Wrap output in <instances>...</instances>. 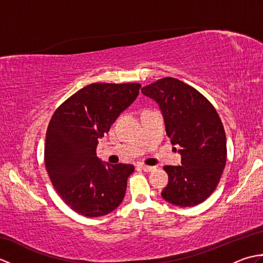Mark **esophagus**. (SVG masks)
<instances>
[{"instance_id": "34e87169", "label": "esophagus", "mask_w": 263, "mask_h": 263, "mask_svg": "<svg viewBox=\"0 0 263 263\" xmlns=\"http://www.w3.org/2000/svg\"><path fill=\"white\" fill-rule=\"evenodd\" d=\"M141 168H142V171H144V172H154L155 170H156V167L155 166H148V165H141L140 166Z\"/></svg>"}]
</instances>
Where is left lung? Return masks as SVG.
<instances>
[{"instance_id": "obj_1", "label": "left lung", "mask_w": 263, "mask_h": 263, "mask_svg": "<svg viewBox=\"0 0 263 263\" xmlns=\"http://www.w3.org/2000/svg\"><path fill=\"white\" fill-rule=\"evenodd\" d=\"M158 103L172 144L180 146L181 166H165L168 184L161 197L180 206L197 205L215 191L227 159L226 135L219 115L197 89L163 78L141 89Z\"/></svg>"}]
</instances>
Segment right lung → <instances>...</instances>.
<instances>
[{
  "instance_id": "add662e5",
  "label": "right lung",
  "mask_w": 263,
  "mask_h": 263,
  "mask_svg": "<svg viewBox=\"0 0 263 263\" xmlns=\"http://www.w3.org/2000/svg\"><path fill=\"white\" fill-rule=\"evenodd\" d=\"M140 83H91L61 104L47 127L44 160L55 191L85 217L116 209L135 166L103 164L98 139L137 98Z\"/></svg>"
}]
</instances>
